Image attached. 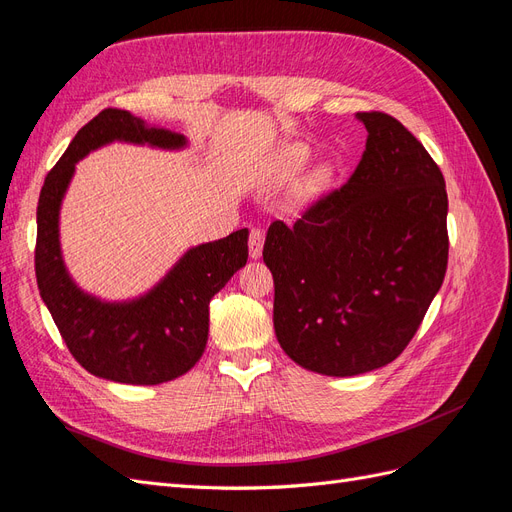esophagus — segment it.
I'll use <instances>...</instances> for the list:
<instances>
[{
  "label": "esophagus",
  "instance_id": "1",
  "mask_svg": "<svg viewBox=\"0 0 512 512\" xmlns=\"http://www.w3.org/2000/svg\"><path fill=\"white\" fill-rule=\"evenodd\" d=\"M262 245H265V232L260 228L250 230V256L260 258L262 256Z\"/></svg>",
  "mask_w": 512,
  "mask_h": 512
}]
</instances>
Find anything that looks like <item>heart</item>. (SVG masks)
<instances>
[{"mask_svg": "<svg viewBox=\"0 0 512 512\" xmlns=\"http://www.w3.org/2000/svg\"><path fill=\"white\" fill-rule=\"evenodd\" d=\"M307 160V147L303 145H290L284 151V168L286 170H299Z\"/></svg>", "mask_w": 512, "mask_h": 512, "instance_id": "heart-1", "label": "heart"}]
</instances>
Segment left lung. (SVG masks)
Instances as JSON below:
<instances>
[{"mask_svg": "<svg viewBox=\"0 0 512 512\" xmlns=\"http://www.w3.org/2000/svg\"><path fill=\"white\" fill-rule=\"evenodd\" d=\"M367 143L350 179L275 220L265 239L273 327L294 363L356 376L406 350L444 282L446 185L438 164L401 123L356 113Z\"/></svg>", "mask_w": 512, "mask_h": 512, "instance_id": "obj_1", "label": "left lung"}]
</instances>
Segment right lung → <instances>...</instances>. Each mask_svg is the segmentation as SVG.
Here are the masks:
<instances>
[{
	"label": "right lung",
	"mask_w": 512,
	"mask_h": 512,
	"mask_svg": "<svg viewBox=\"0 0 512 512\" xmlns=\"http://www.w3.org/2000/svg\"><path fill=\"white\" fill-rule=\"evenodd\" d=\"M113 141L179 149L185 138L119 108H104L76 132L46 175L38 200L36 280L72 356L89 374L123 384H162L190 371L209 335V303L247 262V228L185 252L145 297L104 303L76 286L59 250V207L74 166Z\"/></svg>",
	"instance_id": "add662e5"
}]
</instances>
